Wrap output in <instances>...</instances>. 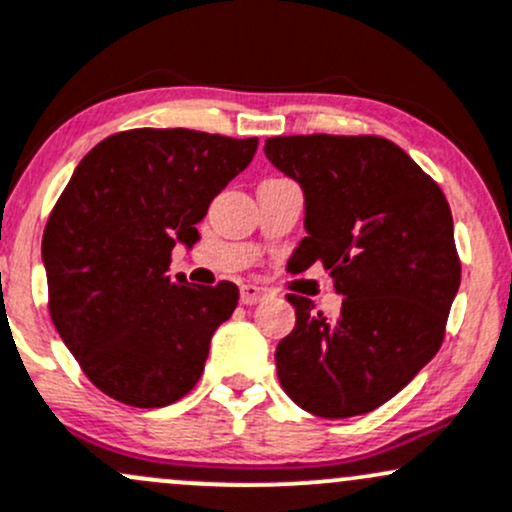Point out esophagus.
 <instances>
[{
  "instance_id": "esophagus-1",
  "label": "esophagus",
  "mask_w": 512,
  "mask_h": 512,
  "mask_svg": "<svg viewBox=\"0 0 512 512\" xmlns=\"http://www.w3.org/2000/svg\"><path fill=\"white\" fill-rule=\"evenodd\" d=\"M265 299H267V289H262V286L243 284V289H240V301H243L245 306H255V303Z\"/></svg>"
}]
</instances>
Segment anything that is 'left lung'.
I'll return each mask as SVG.
<instances>
[{
    "instance_id": "8db88e82",
    "label": "left lung",
    "mask_w": 512,
    "mask_h": 512,
    "mask_svg": "<svg viewBox=\"0 0 512 512\" xmlns=\"http://www.w3.org/2000/svg\"><path fill=\"white\" fill-rule=\"evenodd\" d=\"M265 153L303 187V272L320 262L338 318L289 294L296 328L277 345L282 389L303 411L352 418L396 396L440 350L462 279L452 211L437 187L381 136H277Z\"/></svg>"
}]
</instances>
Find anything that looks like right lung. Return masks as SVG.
Returning <instances> with one entry per match:
<instances>
[{"label": "right lung", "instance_id": "obj_1", "mask_svg": "<svg viewBox=\"0 0 512 512\" xmlns=\"http://www.w3.org/2000/svg\"><path fill=\"white\" fill-rule=\"evenodd\" d=\"M257 138L133 128L94 145L43 230L48 311L67 350L106 396L162 408L194 389L238 286L172 277L213 196L245 170Z\"/></svg>", "mask_w": 512, "mask_h": 512}]
</instances>
